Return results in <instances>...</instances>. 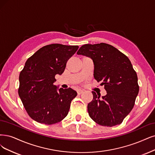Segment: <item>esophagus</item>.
<instances>
[{"label": "esophagus", "instance_id": "34e87169", "mask_svg": "<svg viewBox=\"0 0 155 155\" xmlns=\"http://www.w3.org/2000/svg\"><path fill=\"white\" fill-rule=\"evenodd\" d=\"M83 93H84V91L82 90V89H78L77 90V94H81Z\"/></svg>", "mask_w": 155, "mask_h": 155}]
</instances>
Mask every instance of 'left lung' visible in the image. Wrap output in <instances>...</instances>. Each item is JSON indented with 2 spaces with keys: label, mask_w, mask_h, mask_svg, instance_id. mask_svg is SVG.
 Segmentation results:
<instances>
[{
  "label": "left lung",
  "mask_w": 155,
  "mask_h": 155,
  "mask_svg": "<svg viewBox=\"0 0 155 155\" xmlns=\"http://www.w3.org/2000/svg\"><path fill=\"white\" fill-rule=\"evenodd\" d=\"M93 60L94 77L104 85L107 94L92 91L93 99L87 105L90 117L104 127L122 123L132 110L139 86L132 64L124 54L113 46L104 43L85 44L77 53Z\"/></svg>",
  "instance_id": "1"
}]
</instances>
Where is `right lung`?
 I'll list each match as a JSON object with an SVG mask.
<instances>
[{"label":"right lung","mask_w":155,"mask_h":155,"mask_svg":"<svg viewBox=\"0 0 155 155\" xmlns=\"http://www.w3.org/2000/svg\"><path fill=\"white\" fill-rule=\"evenodd\" d=\"M78 46L51 44L39 49L25 64L19 76L18 94L27 114L45 124L61 121L68 115L77 93L54 85L55 76L64 72L68 59Z\"/></svg>","instance_id":"add662e5"}]
</instances>
